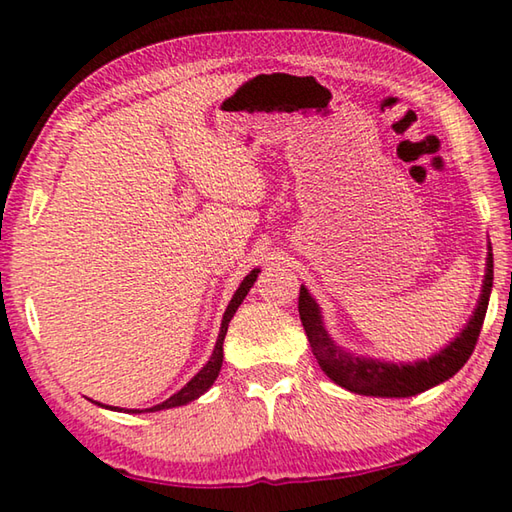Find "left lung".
I'll use <instances>...</instances> for the list:
<instances>
[{
  "label": "left lung",
  "instance_id": "left-lung-1",
  "mask_svg": "<svg viewBox=\"0 0 512 512\" xmlns=\"http://www.w3.org/2000/svg\"><path fill=\"white\" fill-rule=\"evenodd\" d=\"M492 289V248L488 253V268H485L483 291L479 298V305L474 309V316L470 323L461 332V336L447 345L445 350L433 354L429 361L418 363H386L377 359H363L352 357V354L343 352L339 345L329 339L323 320H320V311L316 300L309 296L305 287H300L298 298V311L302 327L311 345V352L318 359L320 368L325 375L336 381V384L348 388L352 393L359 395H372V397H411L429 388L438 386L440 381L454 377L461 370L470 354L474 352V345L479 341L485 311H488Z\"/></svg>",
  "mask_w": 512,
  "mask_h": 512
}]
</instances>
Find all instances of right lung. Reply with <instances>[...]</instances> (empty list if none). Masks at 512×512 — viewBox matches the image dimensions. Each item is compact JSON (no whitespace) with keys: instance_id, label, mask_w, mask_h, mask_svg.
Segmentation results:
<instances>
[{"instance_id":"add662e5","label":"right lung","mask_w":512,"mask_h":512,"mask_svg":"<svg viewBox=\"0 0 512 512\" xmlns=\"http://www.w3.org/2000/svg\"><path fill=\"white\" fill-rule=\"evenodd\" d=\"M257 273H259V268H255V271H250V273L244 277V282L239 284V289H237L235 296H232L230 305H228V309H225V314H223L221 334H219V339H216L214 352H212L210 361L205 363V368H203L201 372H198V375H196L192 381H189L187 386L180 388V391H178L176 395H171L167 402H162V404H158V406H151V409H144V411H162V409H173V406H183V404H187V402L196 400V397H201V395L207 391V388H210V386L214 384V379L219 377V370H221V363H223V339H225V332H228V325H230L232 316H235L237 307L241 305V302H244L246 293H248L250 287H253V284H255ZM131 411H133V409H131ZM131 411H128V413H131ZM133 413H142V411L135 409Z\"/></svg>"}]
</instances>
